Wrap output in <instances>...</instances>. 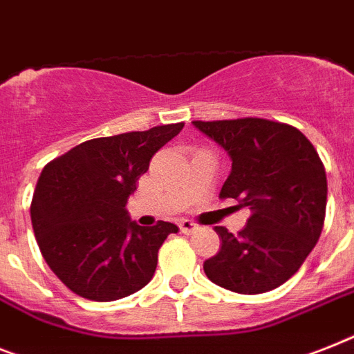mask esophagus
I'll return each instance as SVG.
<instances>
[{
  "mask_svg": "<svg viewBox=\"0 0 354 354\" xmlns=\"http://www.w3.org/2000/svg\"><path fill=\"white\" fill-rule=\"evenodd\" d=\"M178 227H180V231H182L183 234H192L194 231H198V225L196 223H192L191 220H180Z\"/></svg>",
  "mask_w": 354,
  "mask_h": 354,
  "instance_id": "34e87169",
  "label": "esophagus"
}]
</instances>
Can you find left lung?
I'll list each match as a JSON object with an SVG mask.
<instances>
[{
	"mask_svg": "<svg viewBox=\"0 0 354 354\" xmlns=\"http://www.w3.org/2000/svg\"><path fill=\"white\" fill-rule=\"evenodd\" d=\"M192 125L231 158L220 196L251 211L236 236L214 227L220 251L203 261L207 278L240 295L277 289L300 269L324 227L327 178L318 152L298 129L271 120Z\"/></svg>",
	"mask_w": 354,
	"mask_h": 354,
	"instance_id": "1",
	"label": "left lung"
}]
</instances>
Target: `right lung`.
<instances>
[{
    "label": "right lung",
    "mask_w": 354,
    "mask_h": 354,
    "mask_svg": "<svg viewBox=\"0 0 354 354\" xmlns=\"http://www.w3.org/2000/svg\"><path fill=\"white\" fill-rule=\"evenodd\" d=\"M183 123L83 142L45 165L30 205L39 251L80 297L112 301L140 291L154 277L158 249L174 223L142 227L127 200L152 156Z\"/></svg>",
    "instance_id": "add662e5"
}]
</instances>
